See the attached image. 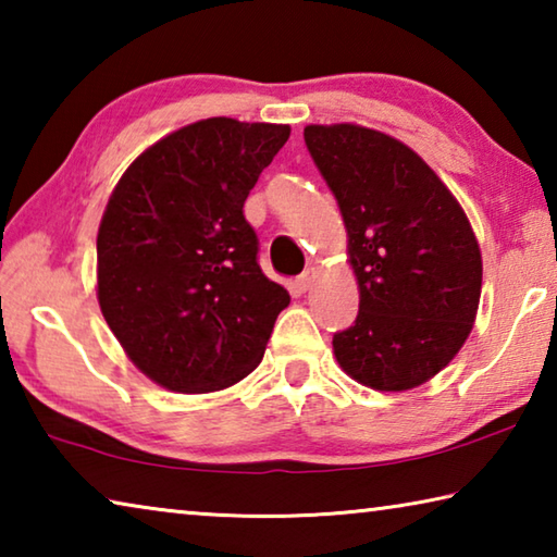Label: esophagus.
<instances>
[{
    "label": "esophagus",
    "instance_id": "34e87169",
    "mask_svg": "<svg viewBox=\"0 0 557 557\" xmlns=\"http://www.w3.org/2000/svg\"><path fill=\"white\" fill-rule=\"evenodd\" d=\"M314 280H317V270H314V268H307V270H305V272H301V275L297 277V287H299L301 292L312 289V285H314Z\"/></svg>",
    "mask_w": 557,
    "mask_h": 557
}]
</instances>
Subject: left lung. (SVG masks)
Segmentation results:
<instances>
[{"mask_svg":"<svg viewBox=\"0 0 557 557\" xmlns=\"http://www.w3.org/2000/svg\"><path fill=\"white\" fill-rule=\"evenodd\" d=\"M305 143L332 188L358 282L354 326L334 356L373 391H410L457 356L474 326L482 252L467 213L408 145L351 122L307 125Z\"/></svg>","mask_w":557,"mask_h":557,"instance_id":"8db88e82","label":"left lung"}]
</instances>
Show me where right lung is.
<instances>
[{"label":"right lung","instance_id":"add662e5","mask_svg":"<svg viewBox=\"0 0 557 557\" xmlns=\"http://www.w3.org/2000/svg\"><path fill=\"white\" fill-rule=\"evenodd\" d=\"M289 125L209 117L145 149L98 228V301L129 361L174 393L258 369L287 289L262 275L243 203Z\"/></svg>","mask_w":557,"mask_h":557}]
</instances>
